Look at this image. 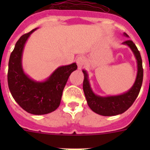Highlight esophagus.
I'll use <instances>...</instances> for the list:
<instances>
[{
	"instance_id": "esophagus-1",
	"label": "esophagus",
	"mask_w": 150,
	"mask_h": 150,
	"mask_svg": "<svg viewBox=\"0 0 150 150\" xmlns=\"http://www.w3.org/2000/svg\"><path fill=\"white\" fill-rule=\"evenodd\" d=\"M85 58L83 56H79L78 57L77 59H76V64H77V66H78V69L79 70H81L83 68V65L85 64Z\"/></svg>"
}]
</instances>
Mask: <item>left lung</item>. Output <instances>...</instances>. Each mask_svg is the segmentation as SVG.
<instances>
[{
  "label": "left lung",
  "instance_id": "1",
  "mask_svg": "<svg viewBox=\"0 0 150 150\" xmlns=\"http://www.w3.org/2000/svg\"><path fill=\"white\" fill-rule=\"evenodd\" d=\"M125 36L128 37L125 33ZM122 44L127 45L133 52L137 63V74L136 80L133 86L130 88L127 92L120 95L115 96L101 97L96 95L91 90L88 81V74L86 71L83 70L84 74L83 80V91L86 98L88 107L93 112L98 114L105 116H116L122 114L127 110L133 104L137 97L138 96L140 88L142 86L143 77H144V69L142 65V59L140 56V52L137 50L133 41L127 40L123 42Z\"/></svg>",
  "mask_w": 150,
  "mask_h": 150
}]
</instances>
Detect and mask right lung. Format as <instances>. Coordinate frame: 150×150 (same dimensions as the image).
<instances>
[{
    "instance_id": "1",
    "label": "right lung",
    "mask_w": 150,
    "mask_h": 150,
    "mask_svg": "<svg viewBox=\"0 0 150 150\" xmlns=\"http://www.w3.org/2000/svg\"><path fill=\"white\" fill-rule=\"evenodd\" d=\"M35 30L22 35L16 43L9 60L7 81L12 96L22 109L31 114L43 115L59 107L64 88L77 65L73 63L58 67L44 82L29 78L22 69V52L28 38Z\"/></svg>"
}]
</instances>
